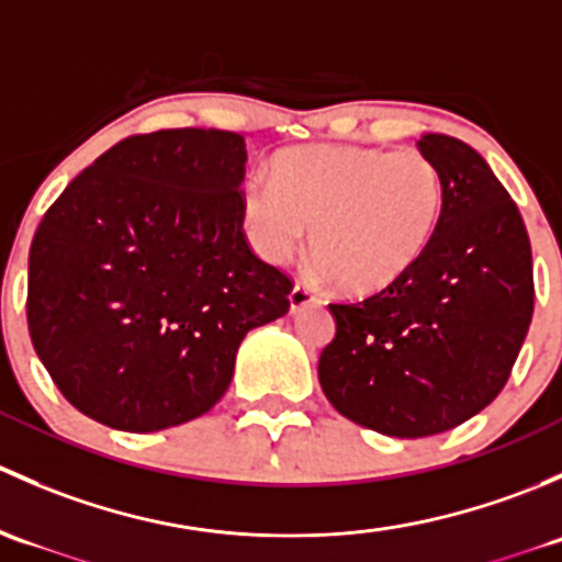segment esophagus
<instances>
[{
  "mask_svg": "<svg viewBox=\"0 0 562 562\" xmlns=\"http://www.w3.org/2000/svg\"><path fill=\"white\" fill-rule=\"evenodd\" d=\"M291 310L293 313H296V310H302V307H307V304H315L317 302V293L313 291V288H307V285H302V282H296V285H293V291H291Z\"/></svg>",
  "mask_w": 562,
  "mask_h": 562,
  "instance_id": "34e87169",
  "label": "esophagus"
}]
</instances>
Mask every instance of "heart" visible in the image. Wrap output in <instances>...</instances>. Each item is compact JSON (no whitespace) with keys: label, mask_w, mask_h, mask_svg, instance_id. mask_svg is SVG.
<instances>
[{"label":"heart","mask_w":562,"mask_h":562,"mask_svg":"<svg viewBox=\"0 0 562 562\" xmlns=\"http://www.w3.org/2000/svg\"><path fill=\"white\" fill-rule=\"evenodd\" d=\"M274 179L241 195L249 245L263 258L313 252L350 296H375L422 260L443 217V176L424 151L296 146L274 157Z\"/></svg>","instance_id":"obj_1"}]
</instances>
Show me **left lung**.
<instances>
[{
	"mask_svg": "<svg viewBox=\"0 0 562 562\" xmlns=\"http://www.w3.org/2000/svg\"><path fill=\"white\" fill-rule=\"evenodd\" d=\"M418 151L443 176L438 234L386 291L328 304L337 334L317 361L328 402L391 438H427L484 411L512 375L536 299L522 214L484 157L440 133Z\"/></svg>",
	"mask_w": 562,
	"mask_h": 562,
	"instance_id": "obj_1",
	"label": "left lung"
}]
</instances>
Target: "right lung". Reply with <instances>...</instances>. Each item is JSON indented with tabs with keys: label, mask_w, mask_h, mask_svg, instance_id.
Returning <instances> with one entry per match:
<instances>
[{
	"label": "right lung",
	"mask_w": 562,
	"mask_h": 562,
	"mask_svg": "<svg viewBox=\"0 0 562 562\" xmlns=\"http://www.w3.org/2000/svg\"><path fill=\"white\" fill-rule=\"evenodd\" d=\"M245 138L130 135L67 184L30 249L26 321L50 381L83 416L157 432L203 416L249 328L293 282L249 249Z\"/></svg>",
	"instance_id": "right-lung-1"
}]
</instances>
